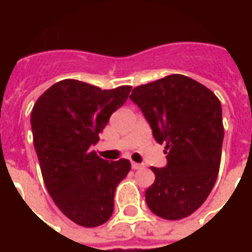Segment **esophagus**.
I'll return each instance as SVG.
<instances>
[{
	"label": "esophagus",
	"instance_id": "esophagus-1",
	"mask_svg": "<svg viewBox=\"0 0 252 252\" xmlns=\"http://www.w3.org/2000/svg\"><path fill=\"white\" fill-rule=\"evenodd\" d=\"M144 167L143 164H139V162H131V168L133 169H141Z\"/></svg>",
	"mask_w": 252,
	"mask_h": 252
}]
</instances>
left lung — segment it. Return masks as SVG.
Listing matches in <instances>:
<instances>
[{"label": "left lung", "mask_w": 252, "mask_h": 252, "mask_svg": "<svg viewBox=\"0 0 252 252\" xmlns=\"http://www.w3.org/2000/svg\"><path fill=\"white\" fill-rule=\"evenodd\" d=\"M130 99L168 154L165 167H151L156 181L146 190L147 206L167 220L187 218L206 200L218 178L224 137L220 101L181 74L136 87Z\"/></svg>", "instance_id": "obj_1"}]
</instances>
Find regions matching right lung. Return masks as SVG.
<instances>
[{
    "label": "right lung",
    "mask_w": 252,
    "mask_h": 252,
    "mask_svg": "<svg viewBox=\"0 0 252 252\" xmlns=\"http://www.w3.org/2000/svg\"><path fill=\"white\" fill-rule=\"evenodd\" d=\"M131 87L101 90L78 80L52 85L36 101L31 125L46 188L57 208L84 227L101 226L113 213L115 189L129 160H103L91 151Z\"/></svg>",
    "instance_id": "obj_1"
}]
</instances>
